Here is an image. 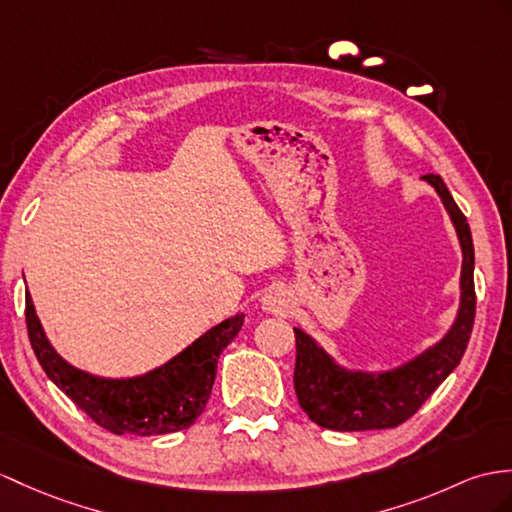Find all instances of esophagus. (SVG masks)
Here are the masks:
<instances>
[{
  "mask_svg": "<svg viewBox=\"0 0 512 512\" xmlns=\"http://www.w3.org/2000/svg\"><path fill=\"white\" fill-rule=\"evenodd\" d=\"M263 310H267V313H273V315H284V313H289V308H291V295L286 293V291H282V289H271V291H267L265 295H263Z\"/></svg>",
  "mask_w": 512,
  "mask_h": 512,
  "instance_id": "obj_1",
  "label": "esophagus"
}]
</instances>
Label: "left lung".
I'll list each match as a JSON object with an SVG mask.
<instances>
[{"instance_id": "8db88e82", "label": "left lung", "mask_w": 512, "mask_h": 512, "mask_svg": "<svg viewBox=\"0 0 512 512\" xmlns=\"http://www.w3.org/2000/svg\"><path fill=\"white\" fill-rule=\"evenodd\" d=\"M423 180L441 197L463 252L456 319L441 341L406 360L404 365L386 371L347 369L336 363L313 336L302 328H293L297 345L293 376L297 402L321 428L339 432L397 428L439 389V384L458 367L467 350L473 317H476L471 230L441 176L428 173Z\"/></svg>"}]
</instances>
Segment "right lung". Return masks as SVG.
Masks as SVG:
<instances>
[{
	"mask_svg": "<svg viewBox=\"0 0 512 512\" xmlns=\"http://www.w3.org/2000/svg\"><path fill=\"white\" fill-rule=\"evenodd\" d=\"M243 321L245 315L239 313L217 323L178 356L143 376L102 378L69 365L54 350L36 317L32 295L26 293L28 336L47 378L112 434L156 436L193 426L213 391L217 360L239 334Z\"/></svg>",
	"mask_w": 512,
	"mask_h": 512,
	"instance_id": "right-lung-1",
	"label": "right lung"
}]
</instances>
